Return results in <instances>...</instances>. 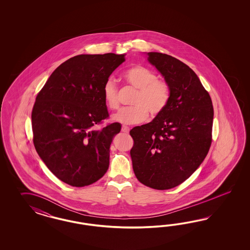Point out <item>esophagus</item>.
Wrapping results in <instances>:
<instances>
[{
  "instance_id": "1",
  "label": "esophagus",
  "mask_w": 250,
  "mask_h": 250,
  "mask_svg": "<svg viewBox=\"0 0 250 250\" xmlns=\"http://www.w3.org/2000/svg\"><path fill=\"white\" fill-rule=\"evenodd\" d=\"M122 132H124V133H128V132H129L128 126H125V125H123V126H122Z\"/></svg>"
}]
</instances>
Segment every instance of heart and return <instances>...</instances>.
Returning <instances> with one entry per match:
<instances>
[{"instance_id":"1","label":"heart","mask_w":250,"mask_h":250,"mask_svg":"<svg viewBox=\"0 0 250 250\" xmlns=\"http://www.w3.org/2000/svg\"><path fill=\"white\" fill-rule=\"evenodd\" d=\"M125 81L137 91L132 107L123 108L113 115V120L124 125L145 121L148 113L156 117L164 112L169 103L171 89L165 80L158 79L155 71L142 65H135L125 70ZM106 107L116 110L119 107L118 89L114 80L108 79L103 87Z\"/></svg>"}]
</instances>
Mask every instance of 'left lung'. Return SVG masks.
Instances as JSON below:
<instances>
[{
    "instance_id": "1",
    "label": "left lung",
    "mask_w": 250,
    "mask_h": 250,
    "mask_svg": "<svg viewBox=\"0 0 250 250\" xmlns=\"http://www.w3.org/2000/svg\"><path fill=\"white\" fill-rule=\"evenodd\" d=\"M147 55L169 84L171 96L162 114L130 130V155L139 182L152 189H171L196 170L210 149L212 99L189 66L167 54Z\"/></svg>"
}]
</instances>
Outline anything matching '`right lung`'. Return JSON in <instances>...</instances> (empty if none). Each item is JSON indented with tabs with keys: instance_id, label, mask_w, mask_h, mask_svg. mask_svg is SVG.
I'll return each mask as SVG.
<instances>
[{
	"instance_id": "right-lung-1",
	"label": "right lung",
	"mask_w": 250,
	"mask_h": 250,
	"mask_svg": "<svg viewBox=\"0 0 250 250\" xmlns=\"http://www.w3.org/2000/svg\"><path fill=\"white\" fill-rule=\"evenodd\" d=\"M125 55H78L63 62L38 92L32 110L33 142L58 179L88 186L105 174L119 123L95 129L109 117L103 87Z\"/></svg>"
}]
</instances>
